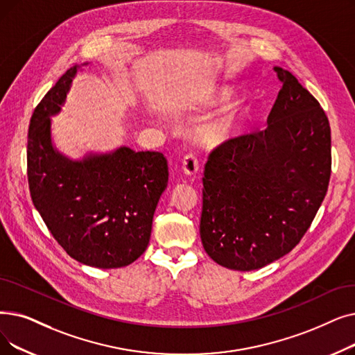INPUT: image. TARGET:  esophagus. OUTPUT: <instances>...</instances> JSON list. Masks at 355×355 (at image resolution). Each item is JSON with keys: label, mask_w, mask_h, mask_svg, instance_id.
<instances>
[{"label": "esophagus", "mask_w": 355, "mask_h": 355, "mask_svg": "<svg viewBox=\"0 0 355 355\" xmlns=\"http://www.w3.org/2000/svg\"><path fill=\"white\" fill-rule=\"evenodd\" d=\"M182 171L186 175H194L198 171V159L194 153H189L182 159Z\"/></svg>", "instance_id": "obj_1"}]
</instances>
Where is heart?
Segmentation results:
<instances>
[{
	"mask_svg": "<svg viewBox=\"0 0 355 355\" xmlns=\"http://www.w3.org/2000/svg\"><path fill=\"white\" fill-rule=\"evenodd\" d=\"M227 92L220 91L218 94V98L226 97ZM238 110L232 109L226 112L222 117H219L216 121H213L211 125L206 129V137L210 141H223L227 136L234 133L236 125H238Z\"/></svg>",
	"mask_w": 355,
	"mask_h": 355,
	"instance_id": "1",
	"label": "heart"
}]
</instances>
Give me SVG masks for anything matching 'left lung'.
<instances>
[{
    "label": "left lung",
    "mask_w": 355,
    "mask_h": 355,
    "mask_svg": "<svg viewBox=\"0 0 355 355\" xmlns=\"http://www.w3.org/2000/svg\"><path fill=\"white\" fill-rule=\"evenodd\" d=\"M264 130L229 139L205 166L200 236L219 266L251 271L288 254L309 229L331 178V128L291 72Z\"/></svg>",
    "instance_id": "obj_1"
}]
</instances>
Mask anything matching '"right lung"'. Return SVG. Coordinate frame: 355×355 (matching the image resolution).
Instances as JSON below:
<instances>
[{"label": "right lung", "instance_id": "add662e5", "mask_svg": "<svg viewBox=\"0 0 355 355\" xmlns=\"http://www.w3.org/2000/svg\"><path fill=\"white\" fill-rule=\"evenodd\" d=\"M78 68L60 76L30 119V196L69 257L97 268L126 267L148 248L153 213L168 184V164L161 152L128 146L80 161L56 150L51 117L65 104Z\"/></svg>", "mask_w": 355, "mask_h": 355}]
</instances>
